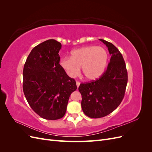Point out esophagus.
<instances>
[{
	"label": "esophagus",
	"mask_w": 152,
	"mask_h": 152,
	"mask_svg": "<svg viewBox=\"0 0 152 152\" xmlns=\"http://www.w3.org/2000/svg\"><path fill=\"white\" fill-rule=\"evenodd\" d=\"M76 84H77V88H78V87H79V86H80V82H78V81H77V82H76Z\"/></svg>",
	"instance_id": "obj_1"
}]
</instances>
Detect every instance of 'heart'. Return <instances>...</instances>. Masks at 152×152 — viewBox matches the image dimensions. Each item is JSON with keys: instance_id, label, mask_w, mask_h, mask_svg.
Here are the masks:
<instances>
[{"instance_id": "b5f03b06", "label": "heart", "mask_w": 152, "mask_h": 152, "mask_svg": "<svg viewBox=\"0 0 152 152\" xmlns=\"http://www.w3.org/2000/svg\"><path fill=\"white\" fill-rule=\"evenodd\" d=\"M108 59V53L104 48L91 45L72 50L70 58H62L60 65L70 77L79 75L82 68L85 79L91 81L103 75Z\"/></svg>"}]
</instances>
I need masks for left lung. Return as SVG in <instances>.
I'll return each mask as SVG.
<instances>
[{
	"label": "left lung",
	"instance_id": "8db88e82",
	"mask_svg": "<svg viewBox=\"0 0 152 152\" xmlns=\"http://www.w3.org/2000/svg\"><path fill=\"white\" fill-rule=\"evenodd\" d=\"M112 55L107 70L98 79L80 84L82 109L93 118L108 115L121 104L127 84V72L122 54L113 44L99 39Z\"/></svg>",
	"mask_w": 152,
	"mask_h": 152
}]
</instances>
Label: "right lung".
<instances>
[{"label":"right lung","instance_id":"right-lung-1","mask_svg":"<svg viewBox=\"0 0 152 152\" xmlns=\"http://www.w3.org/2000/svg\"><path fill=\"white\" fill-rule=\"evenodd\" d=\"M61 44L49 39L31 50L23 68V89L32 110L47 120L66 113L70 96L77 87L59 64Z\"/></svg>","mask_w":152,"mask_h":152}]
</instances>
